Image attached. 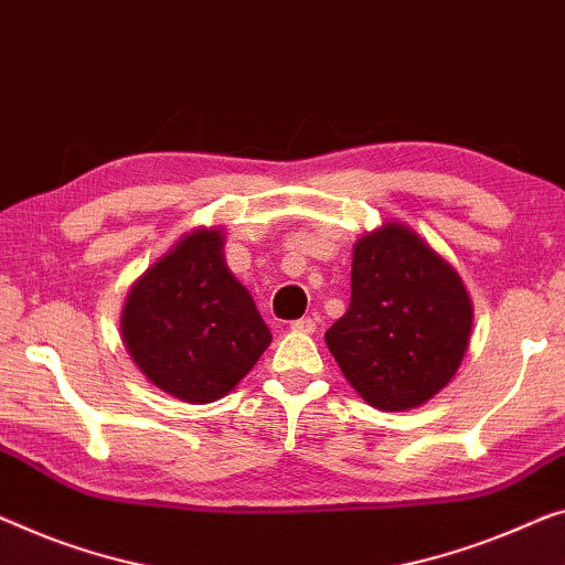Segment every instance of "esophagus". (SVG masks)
<instances>
[{"label": "esophagus", "instance_id": "34e87169", "mask_svg": "<svg viewBox=\"0 0 565 565\" xmlns=\"http://www.w3.org/2000/svg\"><path fill=\"white\" fill-rule=\"evenodd\" d=\"M291 330L301 332V334H311L317 330V322L311 317H301V319H297V322H291Z\"/></svg>", "mask_w": 565, "mask_h": 565}]
</instances>
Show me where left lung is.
<instances>
[{
    "instance_id": "obj_1",
    "label": "left lung",
    "mask_w": 565,
    "mask_h": 565,
    "mask_svg": "<svg viewBox=\"0 0 565 565\" xmlns=\"http://www.w3.org/2000/svg\"><path fill=\"white\" fill-rule=\"evenodd\" d=\"M350 281V307L324 332L348 383L381 411L434 398L469 348L459 274L408 225L385 223L355 243Z\"/></svg>"
}]
</instances>
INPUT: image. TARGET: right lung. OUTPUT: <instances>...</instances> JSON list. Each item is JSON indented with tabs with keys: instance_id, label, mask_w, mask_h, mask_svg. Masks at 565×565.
<instances>
[{
	"instance_id": "1",
	"label": "right lung",
	"mask_w": 565,
	"mask_h": 565,
	"mask_svg": "<svg viewBox=\"0 0 565 565\" xmlns=\"http://www.w3.org/2000/svg\"><path fill=\"white\" fill-rule=\"evenodd\" d=\"M223 246L221 228L188 233L131 286L121 311L124 344L147 381L198 406L228 395L271 342Z\"/></svg>"
}]
</instances>
